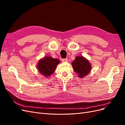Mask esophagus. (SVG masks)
<instances>
[{"label":"esophagus","mask_w":125,"mask_h":125,"mask_svg":"<svg viewBox=\"0 0 125 125\" xmlns=\"http://www.w3.org/2000/svg\"><path fill=\"white\" fill-rule=\"evenodd\" d=\"M62 62H68V59L67 58L62 59Z\"/></svg>","instance_id":"1"}]
</instances>
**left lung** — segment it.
<instances>
[{
    "label": "left lung",
    "instance_id": "8db88e82",
    "mask_svg": "<svg viewBox=\"0 0 125 125\" xmlns=\"http://www.w3.org/2000/svg\"><path fill=\"white\" fill-rule=\"evenodd\" d=\"M75 73H77L80 78L86 76L91 71V66L88 60L83 56H78L71 63Z\"/></svg>",
    "mask_w": 125,
    "mask_h": 125
}]
</instances>
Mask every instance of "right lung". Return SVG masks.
Here are the masks:
<instances>
[{
	"instance_id": "add662e5",
	"label": "right lung",
	"mask_w": 125,
	"mask_h": 125,
	"mask_svg": "<svg viewBox=\"0 0 125 125\" xmlns=\"http://www.w3.org/2000/svg\"><path fill=\"white\" fill-rule=\"evenodd\" d=\"M59 63L60 61L57 59L46 57L40 60L37 64V69L41 74L48 77L54 73L57 65Z\"/></svg>"
}]
</instances>
